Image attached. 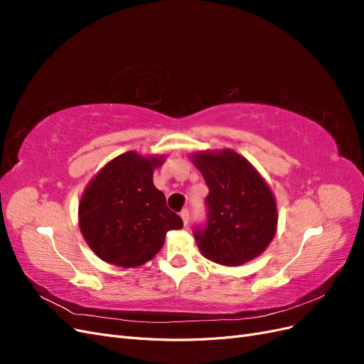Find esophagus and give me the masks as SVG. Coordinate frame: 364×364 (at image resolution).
Returning <instances> with one entry per match:
<instances>
[{"mask_svg":"<svg viewBox=\"0 0 364 364\" xmlns=\"http://www.w3.org/2000/svg\"><path fill=\"white\" fill-rule=\"evenodd\" d=\"M181 217H182L183 225H185V226L188 225V222H190V211H188V209H182V211H181Z\"/></svg>","mask_w":364,"mask_h":364,"instance_id":"1","label":"esophagus"}]
</instances>
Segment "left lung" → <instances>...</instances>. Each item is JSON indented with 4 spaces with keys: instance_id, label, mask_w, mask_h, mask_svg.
Returning a JSON list of instances; mask_svg holds the SVG:
<instances>
[{
    "instance_id": "1",
    "label": "left lung",
    "mask_w": 364,
    "mask_h": 364,
    "mask_svg": "<svg viewBox=\"0 0 364 364\" xmlns=\"http://www.w3.org/2000/svg\"><path fill=\"white\" fill-rule=\"evenodd\" d=\"M193 164L209 188L206 225L194 229L202 255L223 266H241L261 255L278 225L266 181L234 150L194 153Z\"/></svg>"
}]
</instances>
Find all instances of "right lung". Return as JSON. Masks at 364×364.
Masks as SVG:
<instances>
[{
	"instance_id": "add662e5",
	"label": "right lung",
	"mask_w": 364,
	"mask_h": 364,
	"mask_svg": "<svg viewBox=\"0 0 364 364\" xmlns=\"http://www.w3.org/2000/svg\"><path fill=\"white\" fill-rule=\"evenodd\" d=\"M162 156L127 151L87 183L79 205L80 230L98 258L119 267H138L161 250L165 234L183 226L153 185Z\"/></svg>"
}]
</instances>
